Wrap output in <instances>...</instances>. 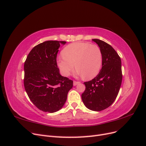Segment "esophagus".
<instances>
[{
  "label": "esophagus",
  "instance_id": "esophagus-1",
  "mask_svg": "<svg viewBox=\"0 0 146 146\" xmlns=\"http://www.w3.org/2000/svg\"><path fill=\"white\" fill-rule=\"evenodd\" d=\"M79 83V82H77V81H74V83H73V85H74V86H76L77 84H78Z\"/></svg>",
  "mask_w": 146,
  "mask_h": 146
}]
</instances>
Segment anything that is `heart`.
<instances>
[{"instance_id":"heart-1","label":"heart","mask_w":146,"mask_h":146,"mask_svg":"<svg viewBox=\"0 0 146 146\" xmlns=\"http://www.w3.org/2000/svg\"><path fill=\"white\" fill-rule=\"evenodd\" d=\"M63 58L57 60V65L64 76H69L74 70L86 80H91L99 74L103 63L100 48L89 42L70 44L61 51Z\"/></svg>"}]
</instances>
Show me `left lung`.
<instances>
[{
  "mask_svg": "<svg viewBox=\"0 0 146 146\" xmlns=\"http://www.w3.org/2000/svg\"><path fill=\"white\" fill-rule=\"evenodd\" d=\"M92 40L102 52V67L95 78L84 83L86 88L82 99L86 108L100 111L109 107L117 98L122 80L121 60L108 43L98 39Z\"/></svg>",
  "mask_w": 146,
  "mask_h": 146,
  "instance_id": "8db88e82",
  "label": "left lung"
}]
</instances>
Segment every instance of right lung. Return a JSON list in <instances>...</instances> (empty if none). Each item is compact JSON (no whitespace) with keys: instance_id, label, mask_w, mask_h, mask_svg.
Returning <instances> with one entry per match:
<instances>
[{"instance_id":"1","label":"right lung","mask_w":146,"mask_h":146,"mask_svg":"<svg viewBox=\"0 0 146 146\" xmlns=\"http://www.w3.org/2000/svg\"><path fill=\"white\" fill-rule=\"evenodd\" d=\"M66 41H47L35 46L24 63V85L32 103L44 112L63 107L73 81L61 76L56 63L60 46Z\"/></svg>"}]
</instances>
